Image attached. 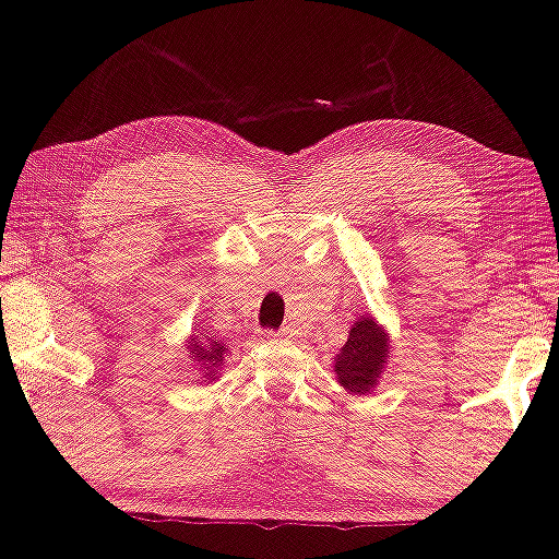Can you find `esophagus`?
Masks as SVG:
<instances>
[{"label": "esophagus", "mask_w": 559, "mask_h": 559, "mask_svg": "<svg viewBox=\"0 0 559 559\" xmlns=\"http://www.w3.org/2000/svg\"><path fill=\"white\" fill-rule=\"evenodd\" d=\"M277 335H280V337H285V340H295V337H297L299 333H297V330H295V328H289V325H287V328H282Z\"/></svg>", "instance_id": "obj_1"}]
</instances>
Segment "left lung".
I'll return each instance as SVG.
<instances>
[{
	"label": "left lung",
	"instance_id": "obj_1",
	"mask_svg": "<svg viewBox=\"0 0 559 559\" xmlns=\"http://www.w3.org/2000/svg\"><path fill=\"white\" fill-rule=\"evenodd\" d=\"M388 360H391V347L385 330L366 314L350 328L347 343L335 355V378L345 391L366 395L378 385Z\"/></svg>",
	"mask_w": 559,
	"mask_h": 559
}]
</instances>
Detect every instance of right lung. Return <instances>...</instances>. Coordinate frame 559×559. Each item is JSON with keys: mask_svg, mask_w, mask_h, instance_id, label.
<instances>
[{"mask_svg": "<svg viewBox=\"0 0 559 559\" xmlns=\"http://www.w3.org/2000/svg\"><path fill=\"white\" fill-rule=\"evenodd\" d=\"M189 358L193 360V366H199L201 376L206 380H214L216 378V370L224 366V355H226V347L219 340H212L206 335V340H199V337H191V345H189Z\"/></svg>", "mask_w": 559, "mask_h": 559, "instance_id": "add662e5", "label": "right lung"}]
</instances>
